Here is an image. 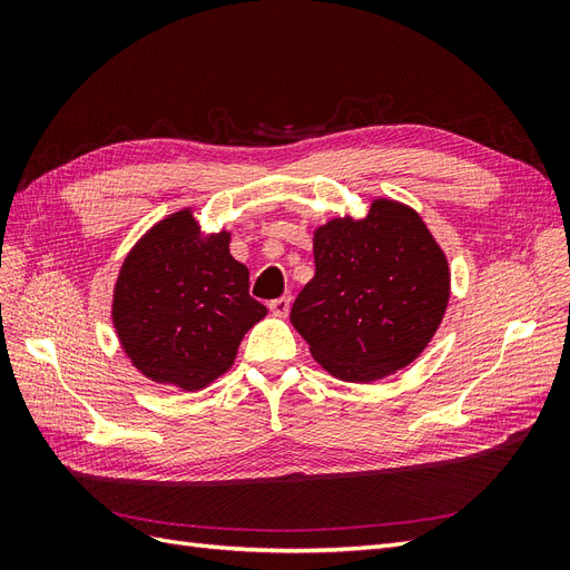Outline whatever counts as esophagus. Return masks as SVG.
Returning a JSON list of instances; mask_svg holds the SVG:
<instances>
[{
  "instance_id": "34e87169",
  "label": "esophagus",
  "mask_w": 570,
  "mask_h": 570,
  "mask_svg": "<svg viewBox=\"0 0 570 570\" xmlns=\"http://www.w3.org/2000/svg\"><path fill=\"white\" fill-rule=\"evenodd\" d=\"M268 308H271V314H273V316H278V318H285V316L289 314V297H281V299H273V302L268 304Z\"/></svg>"
}]
</instances>
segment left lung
I'll return each instance as SVG.
<instances>
[{
    "label": "left lung",
    "instance_id": "8db88e82",
    "mask_svg": "<svg viewBox=\"0 0 570 570\" xmlns=\"http://www.w3.org/2000/svg\"><path fill=\"white\" fill-rule=\"evenodd\" d=\"M314 264L289 321L333 377L383 381L411 366L435 337L452 271L409 204L375 197L364 218L325 220L314 230Z\"/></svg>",
    "mask_w": 570,
    "mask_h": 570
}]
</instances>
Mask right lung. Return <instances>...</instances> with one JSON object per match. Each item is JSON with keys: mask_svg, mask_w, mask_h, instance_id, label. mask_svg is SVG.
Masks as SVG:
<instances>
[{"mask_svg": "<svg viewBox=\"0 0 570 570\" xmlns=\"http://www.w3.org/2000/svg\"><path fill=\"white\" fill-rule=\"evenodd\" d=\"M266 306L249 297V271L230 254V230H202L195 206L164 216L118 268L111 323L147 381L197 392L235 364Z\"/></svg>", "mask_w": 570, "mask_h": 570, "instance_id": "obj_1", "label": "right lung"}]
</instances>
